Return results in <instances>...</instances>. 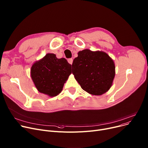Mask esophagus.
I'll return each mask as SVG.
<instances>
[{"instance_id": "esophagus-1", "label": "esophagus", "mask_w": 148, "mask_h": 148, "mask_svg": "<svg viewBox=\"0 0 148 148\" xmlns=\"http://www.w3.org/2000/svg\"><path fill=\"white\" fill-rule=\"evenodd\" d=\"M67 61H68V62H69V64H72V63H73V59L72 58H69L67 60Z\"/></svg>"}]
</instances>
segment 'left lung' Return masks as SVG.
I'll use <instances>...</instances> for the list:
<instances>
[{
    "label": "left lung",
    "instance_id": "left-lung-1",
    "mask_svg": "<svg viewBox=\"0 0 148 148\" xmlns=\"http://www.w3.org/2000/svg\"><path fill=\"white\" fill-rule=\"evenodd\" d=\"M72 63V73L81 88L92 95L107 92L115 75L113 60L105 52L86 49L77 53Z\"/></svg>",
    "mask_w": 148,
    "mask_h": 148
}]
</instances>
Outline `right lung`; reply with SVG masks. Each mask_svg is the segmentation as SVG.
Instances as JSON below:
<instances>
[{"mask_svg":"<svg viewBox=\"0 0 148 148\" xmlns=\"http://www.w3.org/2000/svg\"><path fill=\"white\" fill-rule=\"evenodd\" d=\"M72 65L64 58H57L48 53L31 67V77L37 90L49 97L62 91L64 83L72 73Z\"/></svg>","mask_w":148,"mask_h":148,"instance_id":"right-lung-1","label":"right lung"}]
</instances>
